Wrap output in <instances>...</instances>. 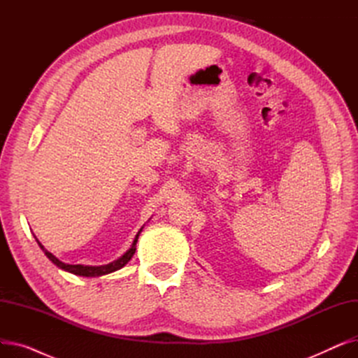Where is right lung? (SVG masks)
<instances>
[{
	"label": "right lung",
	"instance_id": "right-lung-1",
	"mask_svg": "<svg viewBox=\"0 0 358 358\" xmlns=\"http://www.w3.org/2000/svg\"><path fill=\"white\" fill-rule=\"evenodd\" d=\"M142 229H143V227H142L141 231L136 234V236H135V239H134V243H131V247H130L120 258L108 262V264H106V266H81V264L72 266V264H65V262H62L61 259L56 258L52 252H49V251L42 245V243L39 242V239H37L36 236H34V238H36L37 243H39V247L42 248V251L45 252V255L53 262V264H55L56 267H59V268H62V270H65V271H68V273H72V274H75V275L99 277V275L110 274V273H113V271H117V270H120L122 267H124V266L127 264V262L130 261V258L134 257V254H135V251H136V242H138V238H139V234L142 232Z\"/></svg>",
	"mask_w": 358,
	"mask_h": 358
}]
</instances>
